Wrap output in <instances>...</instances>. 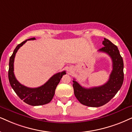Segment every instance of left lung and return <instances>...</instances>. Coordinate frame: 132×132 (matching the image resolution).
<instances>
[{
	"label": "left lung",
	"instance_id": "left-lung-1",
	"mask_svg": "<svg viewBox=\"0 0 132 132\" xmlns=\"http://www.w3.org/2000/svg\"><path fill=\"white\" fill-rule=\"evenodd\" d=\"M102 48L99 52L107 54L112 60L113 70L107 82L103 85L85 88L74 79L73 88L75 96L81 104L91 107H99L108 103L122 85L124 81V63L117 46L104 38Z\"/></svg>",
	"mask_w": 132,
	"mask_h": 132
}]
</instances>
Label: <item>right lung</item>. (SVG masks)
Wrapping results in <instances>:
<instances>
[{
  "label": "right lung",
  "mask_w": 132,
  "mask_h": 132,
  "mask_svg": "<svg viewBox=\"0 0 132 132\" xmlns=\"http://www.w3.org/2000/svg\"><path fill=\"white\" fill-rule=\"evenodd\" d=\"M35 38H31L23 41L18 44L13 51L12 55L10 58L9 70H8V79L10 85L16 94L21 100H23L30 105L38 106L45 105L52 101L55 94V91L58 84L62 78L63 75L66 74V71L56 73L46 83L38 88H31L22 85L17 80L14 74V60L18 49L29 40H35Z\"/></svg>",
  "instance_id": "obj_1"
}]
</instances>
